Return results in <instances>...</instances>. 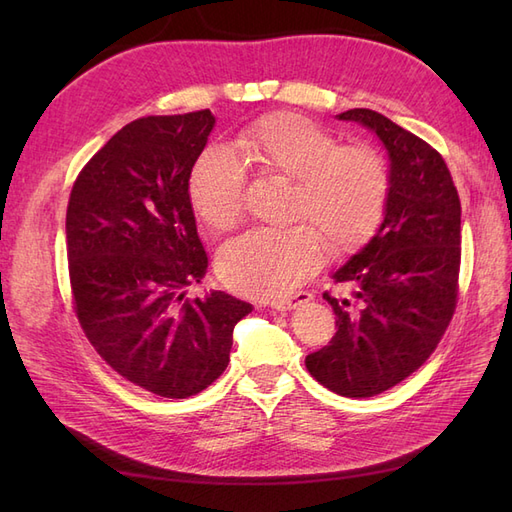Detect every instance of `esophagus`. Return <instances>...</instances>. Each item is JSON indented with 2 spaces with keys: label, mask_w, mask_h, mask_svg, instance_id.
<instances>
[{
  "label": "esophagus",
  "mask_w": 512,
  "mask_h": 512,
  "mask_svg": "<svg viewBox=\"0 0 512 512\" xmlns=\"http://www.w3.org/2000/svg\"><path fill=\"white\" fill-rule=\"evenodd\" d=\"M312 299H314V294H309V292H297V294H294V297H290V299L271 303V307L277 309V312H290V309H297V307L309 303Z\"/></svg>",
  "instance_id": "34e87169"
}]
</instances>
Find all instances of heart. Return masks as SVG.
Returning a JSON list of instances; mask_svg holds the SVG:
<instances>
[{
	"label": "heart",
	"mask_w": 512,
	"mask_h": 512,
	"mask_svg": "<svg viewBox=\"0 0 512 512\" xmlns=\"http://www.w3.org/2000/svg\"><path fill=\"white\" fill-rule=\"evenodd\" d=\"M247 162L260 173L294 181L292 218L314 223L284 230L256 228L230 241L218 258L222 280L254 299H284L314 275L327 256L361 247L378 228L389 168L378 151L342 147L312 119L280 113L256 121L239 136ZM247 170L235 151L209 145L196 158L188 192L196 215L213 230L241 220Z\"/></svg>",
	"instance_id": "b5f03b06"
}]
</instances>
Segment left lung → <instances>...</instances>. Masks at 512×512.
Instances as JSON below:
<instances>
[{
	"label": "left lung",
	"mask_w": 512,
	"mask_h": 512,
	"mask_svg": "<svg viewBox=\"0 0 512 512\" xmlns=\"http://www.w3.org/2000/svg\"><path fill=\"white\" fill-rule=\"evenodd\" d=\"M339 121L374 132L389 156V196L376 235L331 277L352 286L333 299L337 333L307 354L322 386L374 397L406 380L436 350L457 303L461 205L440 153L389 117L350 108Z\"/></svg>",
	"instance_id": "1"
}]
</instances>
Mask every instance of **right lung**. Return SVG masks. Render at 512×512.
<instances>
[{"instance_id":"1","label":"right lung","mask_w":512,"mask_h":512,"mask_svg":"<svg viewBox=\"0 0 512 512\" xmlns=\"http://www.w3.org/2000/svg\"><path fill=\"white\" fill-rule=\"evenodd\" d=\"M213 126L211 111L128 123L81 170L66 213L87 339L119 376L168 399L222 376L235 324L252 312L222 290L185 299L207 271L188 181Z\"/></svg>"}]
</instances>
